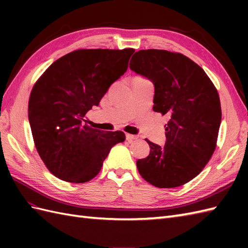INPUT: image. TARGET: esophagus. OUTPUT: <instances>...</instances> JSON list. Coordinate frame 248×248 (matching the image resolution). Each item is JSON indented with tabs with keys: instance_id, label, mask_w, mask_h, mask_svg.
<instances>
[{
	"instance_id": "34e87169",
	"label": "esophagus",
	"mask_w": 248,
	"mask_h": 248,
	"mask_svg": "<svg viewBox=\"0 0 248 248\" xmlns=\"http://www.w3.org/2000/svg\"><path fill=\"white\" fill-rule=\"evenodd\" d=\"M125 139H127V140L131 143V141H133L134 140H138V135H133V134L127 133V134H125Z\"/></svg>"
}]
</instances>
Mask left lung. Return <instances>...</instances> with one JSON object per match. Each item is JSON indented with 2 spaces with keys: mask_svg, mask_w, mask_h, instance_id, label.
Returning <instances> with one entry per match:
<instances>
[{
  "mask_svg": "<svg viewBox=\"0 0 248 248\" xmlns=\"http://www.w3.org/2000/svg\"><path fill=\"white\" fill-rule=\"evenodd\" d=\"M130 69L154 84L155 112L170 116L165 145L147 140L150 152L136 161L139 172L156 187L183 186L202 170L215 150L222 120L217 88L196 62L165 50L135 52Z\"/></svg>",
  "mask_w": 248,
  "mask_h": 248,
  "instance_id": "8db88e82",
  "label": "left lung"
}]
</instances>
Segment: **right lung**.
I'll list each match as a JSON object with an SVG mask.
<instances>
[{
	"instance_id": "add662e5",
	"label": "right lung",
	"mask_w": 248,
	"mask_h": 248,
	"mask_svg": "<svg viewBox=\"0 0 248 248\" xmlns=\"http://www.w3.org/2000/svg\"><path fill=\"white\" fill-rule=\"evenodd\" d=\"M134 51H73L55 61L36 82L29 102L31 134L41 160L61 180H92L112 147L125 140L121 131L93 129L84 118L127 71Z\"/></svg>"
}]
</instances>
